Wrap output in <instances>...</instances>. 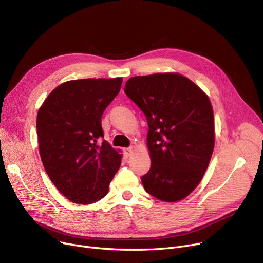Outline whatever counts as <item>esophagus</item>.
Returning <instances> with one entry per match:
<instances>
[{
  "label": "esophagus",
  "instance_id": "34e87169",
  "mask_svg": "<svg viewBox=\"0 0 263 263\" xmlns=\"http://www.w3.org/2000/svg\"><path fill=\"white\" fill-rule=\"evenodd\" d=\"M123 153H124V156H126V157H130L132 155V153H133V148L132 147H128V148H126V149L123 150Z\"/></svg>",
  "mask_w": 263,
  "mask_h": 263
}]
</instances>
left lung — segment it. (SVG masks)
<instances>
[{
	"instance_id": "8db88e82",
	"label": "left lung",
	"mask_w": 263,
	"mask_h": 263,
	"mask_svg": "<svg viewBox=\"0 0 263 263\" xmlns=\"http://www.w3.org/2000/svg\"><path fill=\"white\" fill-rule=\"evenodd\" d=\"M124 92L145 114L151 166L142 176L147 193L174 202L200 182L214 148L210 100L197 85L177 73L134 77Z\"/></svg>"
}]
</instances>
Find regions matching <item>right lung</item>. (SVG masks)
Masks as SVG:
<instances>
[{"instance_id": "add662e5", "label": "right lung", "mask_w": 263, "mask_h": 263, "mask_svg": "<svg viewBox=\"0 0 263 263\" xmlns=\"http://www.w3.org/2000/svg\"><path fill=\"white\" fill-rule=\"evenodd\" d=\"M121 78L64 83L37 114L40 158L53 184L74 203L103 198L121 155L103 139L101 117L120 90Z\"/></svg>"}]
</instances>
